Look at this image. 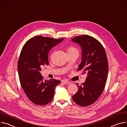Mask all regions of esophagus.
Returning a JSON list of instances; mask_svg holds the SVG:
<instances>
[{"label": "esophagus", "mask_w": 127, "mask_h": 127, "mask_svg": "<svg viewBox=\"0 0 127 127\" xmlns=\"http://www.w3.org/2000/svg\"><path fill=\"white\" fill-rule=\"evenodd\" d=\"M63 83H64V84H71V82H70V81H67V80H64V81H63Z\"/></svg>", "instance_id": "esophagus-1"}]
</instances>
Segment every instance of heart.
I'll return each instance as SVG.
<instances>
[{
  "label": "heart",
  "instance_id": "heart-1",
  "mask_svg": "<svg viewBox=\"0 0 127 127\" xmlns=\"http://www.w3.org/2000/svg\"><path fill=\"white\" fill-rule=\"evenodd\" d=\"M77 51V50L76 48H75L74 47H69L67 48V52H72V51Z\"/></svg>",
  "mask_w": 127,
  "mask_h": 127
}]
</instances>
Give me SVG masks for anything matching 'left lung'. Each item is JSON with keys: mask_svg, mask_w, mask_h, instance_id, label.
Segmentation results:
<instances>
[{"mask_svg": "<svg viewBox=\"0 0 127 127\" xmlns=\"http://www.w3.org/2000/svg\"><path fill=\"white\" fill-rule=\"evenodd\" d=\"M72 41L81 48L82 60L78 70L87 75L82 85L77 83L78 91L73 96V100L85 107L95 103L104 90L108 72V60L103 46L95 38L83 35Z\"/></svg>", "mask_w": 127, "mask_h": 127, "instance_id": "1", "label": "left lung"}]
</instances>
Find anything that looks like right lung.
Instances as JSON below:
<instances>
[{"label": "right lung", "mask_w": 127, "mask_h": 127, "mask_svg": "<svg viewBox=\"0 0 127 127\" xmlns=\"http://www.w3.org/2000/svg\"><path fill=\"white\" fill-rule=\"evenodd\" d=\"M64 38L37 36L23 46L18 63V70L22 88L30 100L38 105H44L51 101L55 88L61 81L43 80L41 67L49 64L48 53Z\"/></svg>", "instance_id": "add662e5"}]
</instances>
